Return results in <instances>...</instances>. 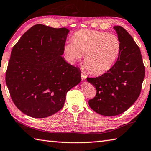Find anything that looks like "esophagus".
Here are the masks:
<instances>
[{
  "instance_id": "1",
  "label": "esophagus",
  "mask_w": 151,
  "mask_h": 151,
  "mask_svg": "<svg viewBox=\"0 0 151 151\" xmlns=\"http://www.w3.org/2000/svg\"><path fill=\"white\" fill-rule=\"evenodd\" d=\"M81 78H82V81H85L86 80V76L84 75V73H81Z\"/></svg>"
}]
</instances>
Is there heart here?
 Listing matches in <instances>:
<instances>
[{"mask_svg": "<svg viewBox=\"0 0 151 151\" xmlns=\"http://www.w3.org/2000/svg\"><path fill=\"white\" fill-rule=\"evenodd\" d=\"M63 49L68 61L73 63L84 55L85 67L93 75H100L116 63L121 51V42L115 34L83 29L75 32L73 42H67Z\"/></svg>", "mask_w": 151, "mask_h": 151, "instance_id": "obj_1", "label": "heart"}]
</instances>
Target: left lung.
<instances>
[{
  "instance_id": "1",
  "label": "left lung",
  "mask_w": 151,
  "mask_h": 151,
  "mask_svg": "<svg viewBox=\"0 0 151 151\" xmlns=\"http://www.w3.org/2000/svg\"><path fill=\"white\" fill-rule=\"evenodd\" d=\"M121 42V51L110 70L96 78H86L96 90L88 101L93 110L105 116L121 114L135 103L140 95L145 67L140 49L131 35L122 28L114 27Z\"/></svg>"
}]
</instances>
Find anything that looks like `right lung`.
<instances>
[{"mask_svg":"<svg viewBox=\"0 0 151 151\" xmlns=\"http://www.w3.org/2000/svg\"><path fill=\"white\" fill-rule=\"evenodd\" d=\"M68 32L36 24L13 47L6 83L13 102L27 116L44 118L57 113L67 92L80 83V68L62 57Z\"/></svg>","mask_w":151,"mask_h":151,"instance_id":"1","label":"right lung"}]
</instances>
